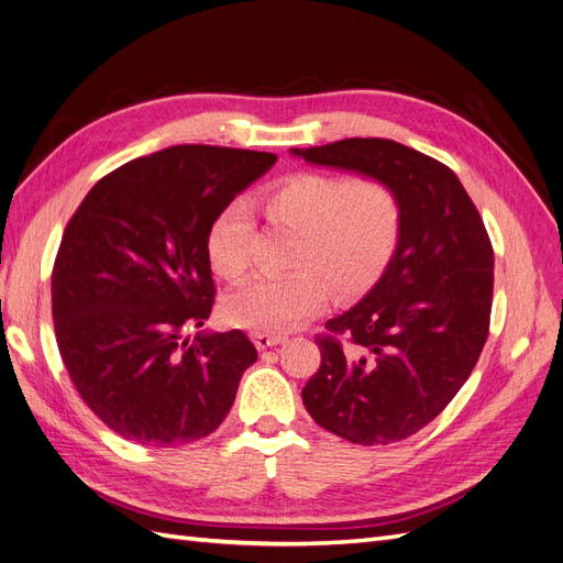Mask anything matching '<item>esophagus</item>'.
Returning <instances> with one entry per match:
<instances>
[{"mask_svg": "<svg viewBox=\"0 0 563 563\" xmlns=\"http://www.w3.org/2000/svg\"><path fill=\"white\" fill-rule=\"evenodd\" d=\"M252 340H254V346H256V349L266 351V349H271V346L283 344L285 336H283V334H271V332H254Z\"/></svg>", "mask_w": 563, "mask_h": 563, "instance_id": "34e87169", "label": "esophagus"}]
</instances>
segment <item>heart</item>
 <instances>
[{"instance_id":"1","label":"heart","mask_w":563,"mask_h":563,"mask_svg":"<svg viewBox=\"0 0 563 563\" xmlns=\"http://www.w3.org/2000/svg\"><path fill=\"white\" fill-rule=\"evenodd\" d=\"M268 221L299 233L292 266L280 278H252L223 299L231 325L254 332H287L325 307L328 292H363L398 243L400 202L377 179H342L301 172L283 179L264 198ZM252 217L231 202L207 231V260L217 276L238 280L250 266Z\"/></svg>"}]
</instances>
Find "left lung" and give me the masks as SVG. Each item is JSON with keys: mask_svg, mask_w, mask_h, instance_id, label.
<instances>
[{"mask_svg": "<svg viewBox=\"0 0 563 563\" xmlns=\"http://www.w3.org/2000/svg\"><path fill=\"white\" fill-rule=\"evenodd\" d=\"M316 167L387 184L400 202L391 260L358 303L320 336L318 373L301 400L323 429L377 445L429 424L472 375L486 344L493 247L453 169L389 139H344L292 148Z\"/></svg>", "mask_w": 563, "mask_h": 563, "instance_id": "obj_1", "label": "left lung"}]
</instances>
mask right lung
<instances>
[{"mask_svg":"<svg viewBox=\"0 0 563 563\" xmlns=\"http://www.w3.org/2000/svg\"><path fill=\"white\" fill-rule=\"evenodd\" d=\"M273 153L174 146L96 184L52 273L60 358L85 404L122 439L172 448L212 433L256 361L245 332H198L214 303L207 231Z\"/></svg>","mask_w":563,"mask_h":563,"instance_id":"right-lung-1","label":"right lung"}]
</instances>
